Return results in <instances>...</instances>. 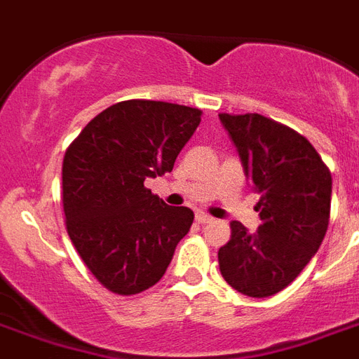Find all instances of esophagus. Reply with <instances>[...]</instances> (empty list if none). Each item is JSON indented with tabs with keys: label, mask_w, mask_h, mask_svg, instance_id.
I'll use <instances>...</instances> for the list:
<instances>
[{
	"label": "esophagus",
	"mask_w": 359,
	"mask_h": 359,
	"mask_svg": "<svg viewBox=\"0 0 359 359\" xmlns=\"http://www.w3.org/2000/svg\"><path fill=\"white\" fill-rule=\"evenodd\" d=\"M196 219L203 225H208V224H212V222H214V218H210V216H208V214H205V212H197Z\"/></svg>",
	"instance_id": "obj_1"
}]
</instances>
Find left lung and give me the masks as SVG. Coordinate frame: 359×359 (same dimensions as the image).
Masks as SVG:
<instances>
[{"label": "left lung", "instance_id": "1", "mask_svg": "<svg viewBox=\"0 0 359 359\" xmlns=\"http://www.w3.org/2000/svg\"><path fill=\"white\" fill-rule=\"evenodd\" d=\"M251 188L261 196V225L231 222L219 248L222 276L235 290L266 298L298 278L323 244L330 222L332 175L309 141L259 114H219Z\"/></svg>", "mask_w": 359, "mask_h": 359}]
</instances>
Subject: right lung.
<instances>
[{
  "mask_svg": "<svg viewBox=\"0 0 359 359\" xmlns=\"http://www.w3.org/2000/svg\"><path fill=\"white\" fill-rule=\"evenodd\" d=\"M201 109L124 100L98 114L65 152L63 210L81 261L115 294L158 283L194 212L169 207L145 179L173 171Z\"/></svg>",
  "mask_w": 359,
  "mask_h": 359,
  "instance_id": "1",
  "label": "right lung"
}]
</instances>
